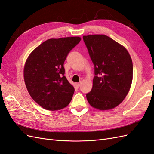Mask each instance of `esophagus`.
<instances>
[{"instance_id":"34e87169","label":"esophagus","mask_w":154,"mask_h":154,"mask_svg":"<svg viewBox=\"0 0 154 154\" xmlns=\"http://www.w3.org/2000/svg\"><path fill=\"white\" fill-rule=\"evenodd\" d=\"M81 84H82V82H78V83H76V87H80Z\"/></svg>"}]
</instances>
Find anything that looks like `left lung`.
Wrapping results in <instances>:
<instances>
[{
	"label": "left lung",
	"instance_id": "8db88e82",
	"mask_svg": "<svg viewBox=\"0 0 154 154\" xmlns=\"http://www.w3.org/2000/svg\"><path fill=\"white\" fill-rule=\"evenodd\" d=\"M94 65L92 89L86 94L89 104L100 111L112 109L129 93L133 80V63L127 49L106 35H84Z\"/></svg>",
	"mask_w": 154,
	"mask_h": 154
}]
</instances>
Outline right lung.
<instances>
[{
    "label": "right lung",
    "mask_w": 154,
    "mask_h": 154,
    "mask_svg": "<svg viewBox=\"0 0 154 154\" xmlns=\"http://www.w3.org/2000/svg\"><path fill=\"white\" fill-rule=\"evenodd\" d=\"M80 37L50 39L36 47L24 67V80L33 100L44 109L60 110L71 101L74 87L64 76L63 63Z\"/></svg>",
    "instance_id": "obj_1"
}]
</instances>
